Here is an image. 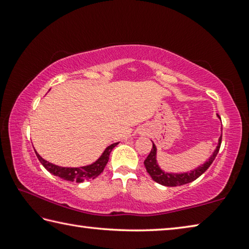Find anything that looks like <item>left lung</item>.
I'll use <instances>...</instances> for the list:
<instances>
[{
  "label": "left lung",
  "instance_id": "obj_1",
  "mask_svg": "<svg viewBox=\"0 0 249 249\" xmlns=\"http://www.w3.org/2000/svg\"><path fill=\"white\" fill-rule=\"evenodd\" d=\"M218 119H220V117H218ZM221 142H222V134L220 138H218L215 149H214V151L212 153V155L210 156L209 159H206L203 163H201V165H199L197 167L193 168L192 170H188L184 172H169L161 169L157 160V147H156L154 142H153V149H151L148 157L145 159L144 165L146 167L147 172H148V175L150 176V178L153 179L155 182H157L159 184L166 185V187H177V185H183V184L190 183L192 181H195L196 179L199 178L202 174H204V172L208 170V168L212 165L213 160L215 159L218 150H220Z\"/></svg>",
  "mask_w": 249,
  "mask_h": 249
}]
</instances>
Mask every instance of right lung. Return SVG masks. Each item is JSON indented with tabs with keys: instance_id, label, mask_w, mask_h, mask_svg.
<instances>
[{
	"instance_id": "1",
	"label": "right lung",
	"mask_w": 249,
	"mask_h": 249,
	"mask_svg": "<svg viewBox=\"0 0 249 249\" xmlns=\"http://www.w3.org/2000/svg\"><path fill=\"white\" fill-rule=\"evenodd\" d=\"M119 142H120L107 146V148L104 149L102 155H101L95 161L90 163V165H86L81 167H61V166L54 165V163L49 162L46 159H44L36 150L35 153H36L37 158H38L39 161L41 162V165H43L46 169L50 172V174H53V176H57L59 178L64 180L71 181V182H83V181L95 179L96 177L102 174L105 166H107V163L108 161L109 154H111L112 149L114 148Z\"/></svg>"
}]
</instances>
